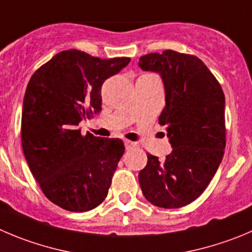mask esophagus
<instances>
[{
    "label": "esophagus",
    "instance_id": "esophagus-1",
    "mask_svg": "<svg viewBox=\"0 0 252 252\" xmlns=\"http://www.w3.org/2000/svg\"><path fill=\"white\" fill-rule=\"evenodd\" d=\"M137 146V143L136 142H132V141H125V147H126V150H131V148L136 147Z\"/></svg>",
    "mask_w": 252,
    "mask_h": 252
}]
</instances>
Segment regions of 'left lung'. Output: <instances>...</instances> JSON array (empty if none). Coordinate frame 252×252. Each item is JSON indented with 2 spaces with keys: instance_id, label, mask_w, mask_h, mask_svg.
I'll list each match as a JSON object with an SVG mask.
<instances>
[{
  "instance_id": "left-lung-1",
  "label": "left lung",
  "mask_w": 252,
  "mask_h": 252,
  "mask_svg": "<svg viewBox=\"0 0 252 252\" xmlns=\"http://www.w3.org/2000/svg\"><path fill=\"white\" fill-rule=\"evenodd\" d=\"M138 65L163 80L166 106L158 120L173 148L163 162L148 153L138 182L153 205L182 208L205 190L224 156V93L195 56L168 49L141 57Z\"/></svg>"
}]
</instances>
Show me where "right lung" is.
Instances as JSON below:
<instances>
[{"label": "right lung", "instance_id": "obj_1", "mask_svg": "<svg viewBox=\"0 0 252 252\" xmlns=\"http://www.w3.org/2000/svg\"><path fill=\"white\" fill-rule=\"evenodd\" d=\"M130 61L63 50L28 83L21 125L23 153L44 195L63 209L88 212L106 198L124 142L90 132L83 136L78 125L99 114L102 83Z\"/></svg>", "mask_w": 252, "mask_h": 252}]
</instances>
